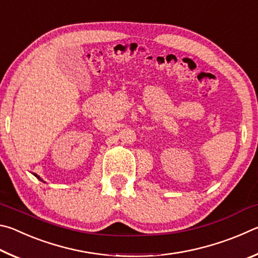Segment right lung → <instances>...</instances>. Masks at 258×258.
Segmentation results:
<instances>
[{
  "instance_id": "right-lung-1",
  "label": "right lung",
  "mask_w": 258,
  "mask_h": 258,
  "mask_svg": "<svg viewBox=\"0 0 258 258\" xmlns=\"http://www.w3.org/2000/svg\"><path fill=\"white\" fill-rule=\"evenodd\" d=\"M34 175H35V176H36V177L38 178V180H41V178H40V176H37V175H36V174H34ZM41 181H42V180H41Z\"/></svg>"
}]
</instances>
